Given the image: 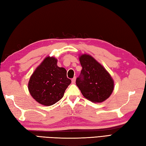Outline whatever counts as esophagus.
I'll return each mask as SVG.
<instances>
[{"label": "esophagus", "instance_id": "obj_1", "mask_svg": "<svg viewBox=\"0 0 146 146\" xmlns=\"http://www.w3.org/2000/svg\"><path fill=\"white\" fill-rule=\"evenodd\" d=\"M76 77H74L73 79H72V84H75V82H76Z\"/></svg>", "mask_w": 146, "mask_h": 146}]
</instances>
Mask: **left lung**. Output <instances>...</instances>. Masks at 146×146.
<instances>
[{
    "mask_svg": "<svg viewBox=\"0 0 146 146\" xmlns=\"http://www.w3.org/2000/svg\"><path fill=\"white\" fill-rule=\"evenodd\" d=\"M79 61L82 69L76 79V85L84 97L93 103L108 99L114 89L110 74L90 55L80 56Z\"/></svg>",
    "mask_w": 146,
    "mask_h": 146,
    "instance_id": "1",
    "label": "left lung"
}]
</instances>
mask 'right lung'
<instances>
[{
	"mask_svg": "<svg viewBox=\"0 0 146 146\" xmlns=\"http://www.w3.org/2000/svg\"><path fill=\"white\" fill-rule=\"evenodd\" d=\"M57 60L47 56L33 73L28 82L31 96L41 105L51 106L64 96L71 80L67 71L57 66Z\"/></svg>",
	"mask_w": 146,
	"mask_h": 146,
	"instance_id": "obj_1",
	"label": "right lung"
}]
</instances>
